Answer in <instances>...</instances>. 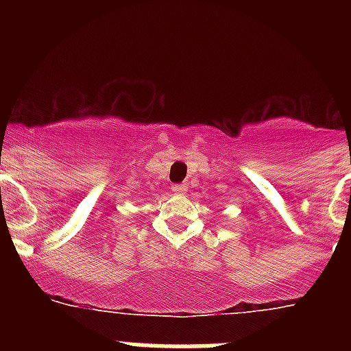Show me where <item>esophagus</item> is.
Instances as JSON below:
<instances>
[{
	"label": "esophagus",
	"instance_id": "obj_1",
	"mask_svg": "<svg viewBox=\"0 0 351 351\" xmlns=\"http://www.w3.org/2000/svg\"><path fill=\"white\" fill-rule=\"evenodd\" d=\"M172 191L178 195L188 193V184H186V182H178V184H172Z\"/></svg>",
	"mask_w": 351,
	"mask_h": 351
}]
</instances>
